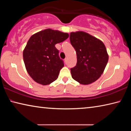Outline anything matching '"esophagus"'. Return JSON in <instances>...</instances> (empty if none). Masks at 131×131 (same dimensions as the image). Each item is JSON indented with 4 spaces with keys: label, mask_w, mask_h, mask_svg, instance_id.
<instances>
[{
    "label": "esophagus",
    "mask_w": 131,
    "mask_h": 131,
    "mask_svg": "<svg viewBox=\"0 0 131 131\" xmlns=\"http://www.w3.org/2000/svg\"><path fill=\"white\" fill-rule=\"evenodd\" d=\"M67 61H68V58H66L65 59V62L66 63V62H67Z\"/></svg>",
    "instance_id": "34e87169"
}]
</instances>
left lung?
<instances>
[{
    "label": "left lung",
    "mask_w": 131,
    "mask_h": 131,
    "mask_svg": "<svg viewBox=\"0 0 131 131\" xmlns=\"http://www.w3.org/2000/svg\"><path fill=\"white\" fill-rule=\"evenodd\" d=\"M70 41L77 54L76 66L70 69L72 78L83 85L94 83L102 74L108 60L105 44L83 31L71 32Z\"/></svg>",
    "instance_id": "left-lung-1"
}]
</instances>
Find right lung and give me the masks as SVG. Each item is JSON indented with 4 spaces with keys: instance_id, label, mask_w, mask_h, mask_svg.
I'll use <instances>...</instances> for the list:
<instances>
[{
    "instance_id": "obj_1",
    "label": "right lung",
    "mask_w": 131,
    "mask_h": 131,
    "mask_svg": "<svg viewBox=\"0 0 131 131\" xmlns=\"http://www.w3.org/2000/svg\"><path fill=\"white\" fill-rule=\"evenodd\" d=\"M68 37V33L51 29L40 31L30 37L23 58L26 71L35 81L46 85L57 79L64 63L55 45Z\"/></svg>"
}]
</instances>
